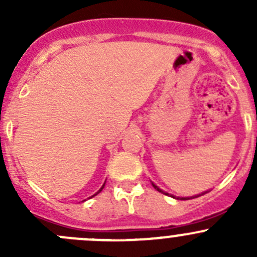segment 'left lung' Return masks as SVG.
Wrapping results in <instances>:
<instances>
[{"label":"left lung","mask_w":257,"mask_h":257,"mask_svg":"<svg viewBox=\"0 0 257 257\" xmlns=\"http://www.w3.org/2000/svg\"><path fill=\"white\" fill-rule=\"evenodd\" d=\"M152 184H153V183H152ZM153 186H154V188L157 189L158 191H160V193H163V194H165V195H169V196H170V194H168V193H165V191H163L162 189H159V188H158V186L155 185V184H153ZM206 193H208V191H204V193L199 194V195H195V196H189V198H177V199H181V200H188V199H194V198H198V196H200V195H204V194H206ZM172 196H173V198H175L174 195H172Z\"/></svg>","instance_id":"8db88e82"}]
</instances>
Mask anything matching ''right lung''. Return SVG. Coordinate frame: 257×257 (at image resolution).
Returning <instances> with one entry per match:
<instances>
[{"instance_id":"right-lung-1","label":"right lung","mask_w":257,"mask_h":257,"mask_svg":"<svg viewBox=\"0 0 257 257\" xmlns=\"http://www.w3.org/2000/svg\"><path fill=\"white\" fill-rule=\"evenodd\" d=\"M104 184H105V183H104ZM104 184H103V186H102V188H100V189H99V190H98V193H95V194H94V195H92V196H90V198H93V196H95V195H97V194H99V193H100V191H102V190H103V188H104Z\"/></svg>"}]
</instances>
